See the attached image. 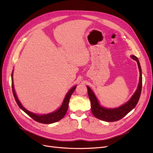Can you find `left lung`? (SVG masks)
Segmentation results:
<instances>
[{
  "label": "left lung",
  "mask_w": 153,
  "mask_h": 153,
  "mask_svg": "<svg viewBox=\"0 0 153 153\" xmlns=\"http://www.w3.org/2000/svg\"><path fill=\"white\" fill-rule=\"evenodd\" d=\"M131 57L138 63L140 74V82L138 84L137 90L134 92L131 99L124 105L114 109H107L101 107L92 91L90 89L89 86H87L88 95H89V99L91 100V111L95 117L105 122H116L123 118L137 105L140 97L142 89V72L138 58L136 57L135 56H131Z\"/></svg>",
  "instance_id": "8db88e82"
}]
</instances>
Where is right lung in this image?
Segmentation results:
<instances>
[{
  "label": "right lung",
  "mask_w": 153,
  "mask_h": 153,
  "mask_svg": "<svg viewBox=\"0 0 153 153\" xmlns=\"http://www.w3.org/2000/svg\"><path fill=\"white\" fill-rule=\"evenodd\" d=\"M12 79V92H13V97L15 98L16 102H17V103L18 104L19 107L23 111H25L28 116H30L31 118H32L34 120H35L36 122L41 123H44V124H50V123L57 122L59 121V120H60L64 117V115H65L66 114L68 108L69 102L71 96L72 94L73 93V92L75 91L76 88V85H75L72 87L71 89H70V91L66 94L65 98H64L61 107L57 111H56L53 112V113H51L50 114L38 115L35 114L33 113H31V112L28 111L27 110H26L22 106V105L20 103L19 100H18L17 95H16L14 88H13V79Z\"/></svg>",
  "instance_id": "obj_1"
}]
</instances>
